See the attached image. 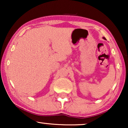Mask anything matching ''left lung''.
Returning <instances> with one entry per match:
<instances>
[{"label":"left lung","instance_id":"obj_1","mask_svg":"<svg viewBox=\"0 0 128 128\" xmlns=\"http://www.w3.org/2000/svg\"><path fill=\"white\" fill-rule=\"evenodd\" d=\"M103 38H104V39H105V37H103Z\"/></svg>","mask_w":128,"mask_h":128}]
</instances>
